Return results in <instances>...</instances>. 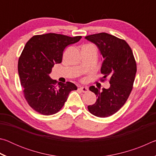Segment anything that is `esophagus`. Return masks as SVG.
<instances>
[{
    "label": "esophagus",
    "instance_id": "esophagus-1",
    "mask_svg": "<svg viewBox=\"0 0 156 156\" xmlns=\"http://www.w3.org/2000/svg\"><path fill=\"white\" fill-rule=\"evenodd\" d=\"M80 89L82 91L84 92V93H86V92H87L89 90L87 87H80Z\"/></svg>",
    "mask_w": 156,
    "mask_h": 156
}]
</instances>
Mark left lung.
<instances>
[{"label":"left lung","instance_id":"left-lung-1","mask_svg":"<svg viewBox=\"0 0 156 156\" xmlns=\"http://www.w3.org/2000/svg\"><path fill=\"white\" fill-rule=\"evenodd\" d=\"M85 39L96 44L103 58L102 78H110L109 89L100 91L94 86L89 87L97 100L89 105L88 109L97 117H109L125 105L130 95L137 71L136 60L127 43L114 36L104 32L87 36Z\"/></svg>","mask_w":156,"mask_h":156}]
</instances>
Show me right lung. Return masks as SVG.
<instances>
[{"instance_id": "add662e5", "label": "right lung", "mask_w": 156, "mask_h": 156, "mask_svg": "<svg viewBox=\"0 0 156 156\" xmlns=\"http://www.w3.org/2000/svg\"><path fill=\"white\" fill-rule=\"evenodd\" d=\"M82 36L69 37L49 33L34 36L26 43L18 60V70L23 93L30 106L43 115L59 112L70 91L77 87L70 82L58 83L49 76L55 64L62 62L65 47Z\"/></svg>"}]
</instances>
